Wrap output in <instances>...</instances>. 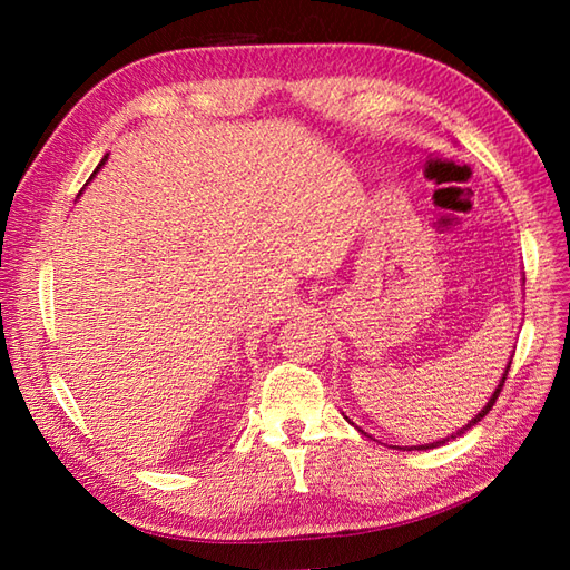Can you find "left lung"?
Segmentation results:
<instances>
[{
  "label": "left lung",
  "instance_id": "left-lung-1",
  "mask_svg": "<svg viewBox=\"0 0 570 570\" xmlns=\"http://www.w3.org/2000/svg\"><path fill=\"white\" fill-rule=\"evenodd\" d=\"M510 365H512V362H510ZM510 365H507V370H504V374H502V380H500V384H498V390H494L492 392V396H490V402L485 404V406H482V411H480V414L475 416V419H472L470 423H468V426H463V429H460V431H455L453 435H448V439H458V435H463L468 429H472V426H475V423L482 419V416H488V411L494 406V402H498V396H500V392H502V386H504V380H507V372H510ZM448 439H443V441H435V443H426V445H419L421 448V451H426V448H439V445H443Z\"/></svg>",
  "mask_w": 570,
  "mask_h": 570
}]
</instances>
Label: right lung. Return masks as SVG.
I'll return each mask as SVG.
<instances>
[{
	"label": "right lung",
	"mask_w": 570,
	"mask_h": 570,
	"mask_svg": "<svg viewBox=\"0 0 570 570\" xmlns=\"http://www.w3.org/2000/svg\"><path fill=\"white\" fill-rule=\"evenodd\" d=\"M105 159H107V156H105ZM105 159H102V161H100V164H98V168H95V174H98V171H100V166H102V164H105ZM95 174H92V176H95Z\"/></svg>",
	"instance_id": "1"
}]
</instances>
